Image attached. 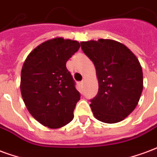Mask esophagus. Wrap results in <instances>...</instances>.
<instances>
[{
  "instance_id": "34e87169",
  "label": "esophagus",
  "mask_w": 157,
  "mask_h": 157,
  "mask_svg": "<svg viewBox=\"0 0 157 157\" xmlns=\"http://www.w3.org/2000/svg\"><path fill=\"white\" fill-rule=\"evenodd\" d=\"M83 83H84V81H81V82H80V84H81V85H83Z\"/></svg>"
}]
</instances>
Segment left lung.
I'll list each match as a JSON object with an SVG mask.
<instances>
[{
    "mask_svg": "<svg viewBox=\"0 0 157 157\" xmlns=\"http://www.w3.org/2000/svg\"><path fill=\"white\" fill-rule=\"evenodd\" d=\"M81 48L95 66L99 91L90 99L94 117L104 123L123 121L136 107L143 90V73L133 52L117 41L81 42Z\"/></svg>",
    "mask_w": 157,
    "mask_h": 157,
    "instance_id": "1",
    "label": "left lung"
}]
</instances>
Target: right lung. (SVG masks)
I'll return each instance as SVG.
<instances>
[{"instance_id": "add662e5", "label": "right lung", "mask_w": 157, "mask_h": 157, "mask_svg": "<svg viewBox=\"0 0 157 157\" xmlns=\"http://www.w3.org/2000/svg\"><path fill=\"white\" fill-rule=\"evenodd\" d=\"M78 41L56 37L41 43L29 53L21 73V93L34 119L51 129L74 119L79 92L66 63L79 49Z\"/></svg>"}]
</instances>
